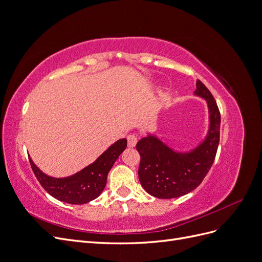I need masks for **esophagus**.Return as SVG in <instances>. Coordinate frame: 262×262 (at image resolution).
<instances>
[{"instance_id":"obj_1","label":"esophagus","mask_w":262,"mask_h":262,"mask_svg":"<svg viewBox=\"0 0 262 262\" xmlns=\"http://www.w3.org/2000/svg\"><path fill=\"white\" fill-rule=\"evenodd\" d=\"M126 140H128V146L129 147H134L137 145L138 138L134 136V134H129V136L126 137Z\"/></svg>"}]
</instances>
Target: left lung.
Segmentation results:
<instances>
[{"mask_svg": "<svg viewBox=\"0 0 262 262\" xmlns=\"http://www.w3.org/2000/svg\"><path fill=\"white\" fill-rule=\"evenodd\" d=\"M194 95L208 102L210 126L204 141L187 153L175 152L154 136L141 139L139 179L145 191L160 199H171L191 192L207 176L215 160L220 142L221 115L215 99L196 80Z\"/></svg>", "mask_w": 262, "mask_h": 262, "instance_id": "obj_1", "label": "left lung"}]
</instances>
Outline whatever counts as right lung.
Masks as SVG:
<instances>
[{
  "label": "right lung",
  "mask_w": 262,
  "mask_h": 262,
  "mask_svg": "<svg viewBox=\"0 0 262 262\" xmlns=\"http://www.w3.org/2000/svg\"><path fill=\"white\" fill-rule=\"evenodd\" d=\"M125 147L126 140H118L93 164L66 178H53L46 175L37 167L30 157L29 163L36 178L50 195L70 204H84L96 199L102 192L109 170Z\"/></svg>",
  "instance_id": "1"
}]
</instances>
